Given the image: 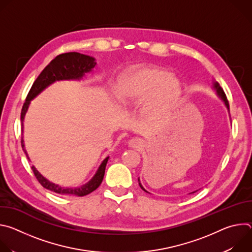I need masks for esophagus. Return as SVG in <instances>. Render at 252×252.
<instances>
[{
    "label": "esophagus",
    "mask_w": 252,
    "mask_h": 252,
    "mask_svg": "<svg viewBox=\"0 0 252 252\" xmlns=\"http://www.w3.org/2000/svg\"><path fill=\"white\" fill-rule=\"evenodd\" d=\"M128 145L130 148L132 149H135V150H139L140 148H142L143 146V142L140 138H137V137H134V138H131L129 141H128Z\"/></svg>",
    "instance_id": "1"
}]
</instances>
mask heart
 <instances>
[{
  "instance_id": "1",
  "label": "heart",
  "mask_w": 252,
  "mask_h": 252,
  "mask_svg": "<svg viewBox=\"0 0 252 252\" xmlns=\"http://www.w3.org/2000/svg\"><path fill=\"white\" fill-rule=\"evenodd\" d=\"M181 91V83L168 71L155 66H134L120 77L115 94L123 105L135 104L146 98L145 112L156 115L169 109Z\"/></svg>"
}]
</instances>
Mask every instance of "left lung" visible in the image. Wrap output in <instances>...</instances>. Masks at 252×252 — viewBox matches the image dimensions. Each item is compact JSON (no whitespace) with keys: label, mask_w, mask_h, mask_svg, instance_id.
Here are the masks:
<instances>
[{"label":"left lung","mask_w":252,"mask_h":252,"mask_svg":"<svg viewBox=\"0 0 252 252\" xmlns=\"http://www.w3.org/2000/svg\"><path fill=\"white\" fill-rule=\"evenodd\" d=\"M213 87H214V89L217 90V93H218V95L224 101V103H225V105H226V107H227V110L229 111V103H228V100H227V97H226V95H225V94H224V92H223V90L221 89V87L220 86V84L218 83V82H215L214 84H213ZM138 185H139V187H140V189H142V190H145L146 192H148L145 189L142 188V186H141V184H140V181H139V178H138Z\"/></svg>","instance_id":"1"}]
</instances>
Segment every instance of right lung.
I'll list each match as a JSON object with an SVG mask.
<instances>
[{
	"instance_id": "right-lung-1",
	"label": "right lung",
	"mask_w": 252,
	"mask_h": 252,
	"mask_svg": "<svg viewBox=\"0 0 252 252\" xmlns=\"http://www.w3.org/2000/svg\"><path fill=\"white\" fill-rule=\"evenodd\" d=\"M94 59L86 56L80 53L76 52H71V53H64L57 56L43 70L42 73L39 75V77L35 80L26 97V101L24 102L23 109L21 112V121H22V130H23V122L25 115L28 111L29 104L32 98L37 96L40 93H42L47 87L55 83L56 81H62V80H81L86 73H89V71L92 70V68L95 65ZM21 145L22 148L28 158L27 151L25 150V145H24V140L22 137L21 140ZM109 158H105L99 167L97 168L94 177L91 179L89 183L86 185L76 188V189H67V188H62L58 185H55L53 183H50L48 179H46L37 169L34 168V166H32V169L33 171V174L35 178L38 179V182L47 189L52 190L56 193L60 194H73V195H78V196H84L87 195L94 190H95L101 184L102 178L104 175V170H105V165L107 160H109Z\"/></svg>"
}]
</instances>
